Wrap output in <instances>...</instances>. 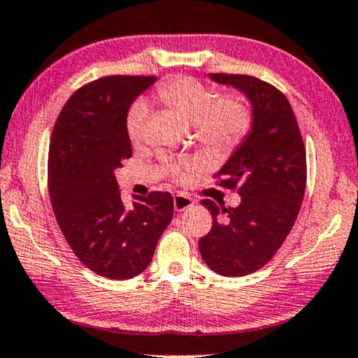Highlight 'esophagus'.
Returning <instances> with one entry per match:
<instances>
[{"mask_svg":"<svg viewBox=\"0 0 358 358\" xmlns=\"http://www.w3.org/2000/svg\"><path fill=\"white\" fill-rule=\"evenodd\" d=\"M173 206H175V211L182 213V211H185V209L193 206V199L187 196V194L178 193V194H175V196H173Z\"/></svg>","mask_w":358,"mask_h":358,"instance_id":"obj_1","label":"esophagus"}]
</instances>
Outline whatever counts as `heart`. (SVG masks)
Returning a JSON list of instances; mask_svg holds the SVG:
<instances>
[{
    "label": "heart",
    "instance_id": "1",
    "mask_svg": "<svg viewBox=\"0 0 358 358\" xmlns=\"http://www.w3.org/2000/svg\"><path fill=\"white\" fill-rule=\"evenodd\" d=\"M155 99L185 126H192L194 139L209 150L229 152L236 149L252 129V109L242 96L217 98V93L194 76H175L160 83L155 90ZM149 116L145 101L132 104L126 119L127 136L139 142L144 134V124ZM192 164L170 165V173L183 176Z\"/></svg>",
    "mask_w": 358,
    "mask_h": 358
}]
</instances>
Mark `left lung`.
Returning <instances> with one entry per match:
<instances>
[{"mask_svg":"<svg viewBox=\"0 0 358 358\" xmlns=\"http://www.w3.org/2000/svg\"><path fill=\"white\" fill-rule=\"evenodd\" d=\"M213 82L239 90L252 104V129L216 176L237 189V208L201 204L213 227L198 242L209 268L245 276L268 264L296 221L306 188V149L287 96L250 75L211 73Z\"/></svg>","mask_w":358,"mask_h":358,"instance_id":"1","label":"left lung"}]
</instances>
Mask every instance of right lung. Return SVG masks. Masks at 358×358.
Returning a JSON list of instances; mask_svg holds the SVG:
<instances>
[{"label": "right lung", "instance_id": "right-lung-1", "mask_svg": "<svg viewBox=\"0 0 358 358\" xmlns=\"http://www.w3.org/2000/svg\"><path fill=\"white\" fill-rule=\"evenodd\" d=\"M155 80L113 75L87 83L65 103L52 131L47 169L57 222L78 260L111 280L142 273L173 217L166 192L134 196L127 208L114 176L132 155L127 111Z\"/></svg>", "mask_w": 358, "mask_h": 358}]
</instances>
